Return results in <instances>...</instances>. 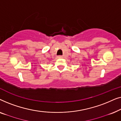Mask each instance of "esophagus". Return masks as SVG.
<instances>
[{
  "label": "esophagus",
  "instance_id": "esophagus-1",
  "mask_svg": "<svg viewBox=\"0 0 121 121\" xmlns=\"http://www.w3.org/2000/svg\"><path fill=\"white\" fill-rule=\"evenodd\" d=\"M58 58H63V56H58Z\"/></svg>",
  "mask_w": 121,
  "mask_h": 121
}]
</instances>
